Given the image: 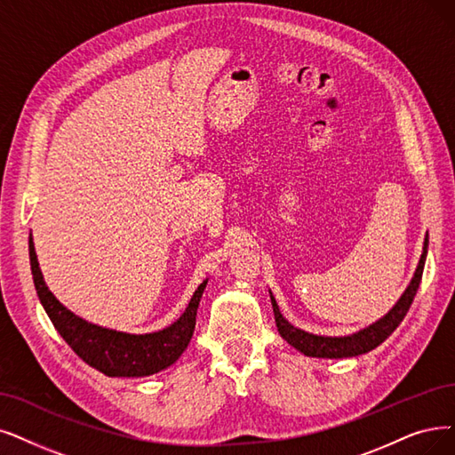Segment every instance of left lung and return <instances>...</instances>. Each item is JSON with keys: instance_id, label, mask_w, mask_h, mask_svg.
I'll use <instances>...</instances> for the list:
<instances>
[{"instance_id": "1", "label": "left lung", "mask_w": 455, "mask_h": 455, "mask_svg": "<svg viewBox=\"0 0 455 455\" xmlns=\"http://www.w3.org/2000/svg\"><path fill=\"white\" fill-rule=\"evenodd\" d=\"M427 243L429 241L426 237L422 258H420V261H418L414 276H412L409 287L405 289V293L402 295V299L395 302V306L385 317H380L377 323L370 324L368 329L358 331L351 336H339V338L317 336V334H310V332H304V331L297 329V326L291 324L280 314L276 299L272 297V293H270L272 310H275V319H276V326H278L280 336L289 345H293L297 351L304 353L306 356H317V358H349V356H358V355H364V353L375 349L377 345L383 343L397 329L399 323L403 321V317L409 312L416 291H418V287H420L422 272H424V265H426V256H427Z\"/></svg>"}]
</instances>
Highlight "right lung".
<instances>
[{"label":"right lung","instance_id":"add662e5","mask_svg":"<svg viewBox=\"0 0 455 455\" xmlns=\"http://www.w3.org/2000/svg\"><path fill=\"white\" fill-rule=\"evenodd\" d=\"M29 263L33 283L37 289L39 300L46 310L50 321L56 326L61 338L70 345L85 364L102 371L108 377H145L172 366L183 355L192 339L196 329V312L202 299L207 280L199 283L192 295L185 314L164 331L153 334H126L99 324L68 312L67 307L52 295L44 283L39 268L37 253L29 237Z\"/></svg>","mask_w":455,"mask_h":455}]
</instances>
